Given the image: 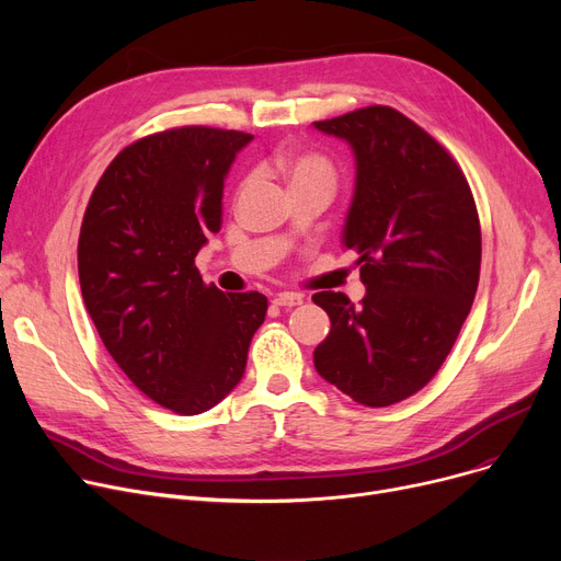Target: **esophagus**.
Listing matches in <instances>:
<instances>
[{
    "instance_id": "esophagus-1",
    "label": "esophagus",
    "mask_w": 561,
    "mask_h": 561,
    "mask_svg": "<svg viewBox=\"0 0 561 561\" xmlns=\"http://www.w3.org/2000/svg\"><path fill=\"white\" fill-rule=\"evenodd\" d=\"M273 305L286 307V309L298 307V305H302V296L300 293H277V296L273 298Z\"/></svg>"
}]
</instances>
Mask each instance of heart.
I'll list each match as a JSON object with an SVG mask.
<instances>
[{"label":"heart","instance_id":"1","mask_svg":"<svg viewBox=\"0 0 561 561\" xmlns=\"http://www.w3.org/2000/svg\"><path fill=\"white\" fill-rule=\"evenodd\" d=\"M273 163L286 176L290 188H302L313 184H325L334 188V165L318 152H279Z\"/></svg>","mask_w":561,"mask_h":561}]
</instances>
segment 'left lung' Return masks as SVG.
<instances>
[{"label": "left lung", "instance_id": "obj_1", "mask_svg": "<svg viewBox=\"0 0 561 561\" xmlns=\"http://www.w3.org/2000/svg\"><path fill=\"white\" fill-rule=\"evenodd\" d=\"M350 145L357 180L343 245L359 254L366 298L334 290L313 302L332 330L313 350L318 375L366 407L421 391L446 362L476 300L482 233L455 159L391 106L313 123Z\"/></svg>", "mask_w": 561, "mask_h": 561}]
</instances>
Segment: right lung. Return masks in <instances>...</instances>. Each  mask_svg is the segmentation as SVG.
<instances>
[{"label":"right lung","instance_id":"obj_1","mask_svg":"<svg viewBox=\"0 0 561 561\" xmlns=\"http://www.w3.org/2000/svg\"><path fill=\"white\" fill-rule=\"evenodd\" d=\"M252 138L211 127L145 136L111 161L83 214L85 311L134 387L174 414L231 393L268 311L261 293H222L195 268L220 229L225 176Z\"/></svg>","mask_w":561,"mask_h":561}]
</instances>
